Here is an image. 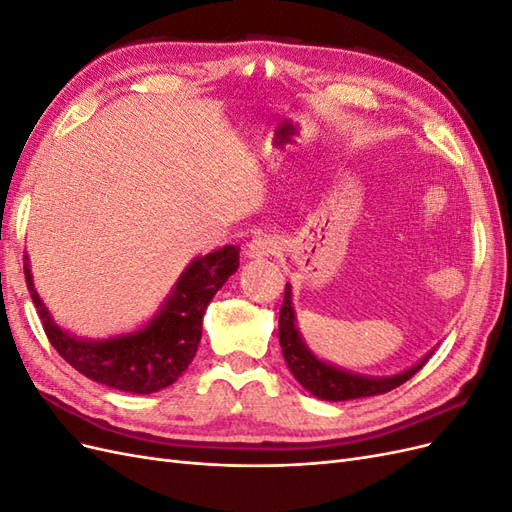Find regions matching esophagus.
I'll list each match as a JSON object with an SVG mask.
<instances>
[{"label":"esophagus","instance_id":"esophagus-1","mask_svg":"<svg viewBox=\"0 0 512 512\" xmlns=\"http://www.w3.org/2000/svg\"><path fill=\"white\" fill-rule=\"evenodd\" d=\"M277 245H280V243H277V239L273 235H260V237H256V239L247 243L245 254H247V258H252V260L269 258L277 252Z\"/></svg>","mask_w":512,"mask_h":512}]
</instances>
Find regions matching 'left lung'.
I'll use <instances>...</instances> for the list:
<instances>
[{
	"label": "left lung",
	"mask_w": 512,
	"mask_h": 512,
	"mask_svg": "<svg viewBox=\"0 0 512 512\" xmlns=\"http://www.w3.org/2000/svg\"><path fill=\"white\" fill-rule=\"evenodd\" d=\"M280 346L282 354L288 363V369L297 382L312 393L318 399L327 401H348V399H359V397H374L389 393L397 386L408 382L418 369L429 361L431 352L425 359L412 365L410 369L401 371V374L389 376V378H374V376H361L352 374V371L339 369L327 361H320L318 356L307 348L303 337L297 329V318H294L292 309V288L286 284L284 292V305L280 309Z\"/></svg>",
	"instance_id": "1"
}]
</instances>
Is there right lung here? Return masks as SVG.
<instances>
[{"label": "right lung", "mask_w": 512, "mask_h": 512, "mask_svg": "<svg viewBox=\"0 0 512 512\" xmlns=\"http://www.w3.org/2000/svg\"><path fill=\"white\" fill-rule=\"evenodd\" d=\"M23 269L44 333L61 359L89 380L111 389L149 395L173 384L192 363L203 335L205 309L213 294L239 269V247L224 245L194 258L143 329L108 339H83L57 327L34 288L27 256Z\"/></svg>", "instance_id": "obj_1"}]
</instances>
